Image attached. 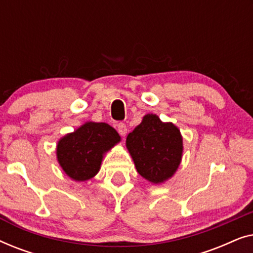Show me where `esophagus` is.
<instances>
[{
	"label": "esophagus",
	"mask_w": 253,
	"mask_h": 253,
	"mask_svg": "<svg viewBox=\"0 0 253 253\" xmlns=\"http://www.w3.org/2000/svg\"><path fill=\"white\" fill-rule=\"evenodd\" d=\"M117 131H119V133H120L121 136H122V137L126 136V131H127L126 123H123V122L117 123Z\"/></svg>",
	"instance_id": "esophagus-1"
}]
</instances>
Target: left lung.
Wrapping results in <instances>:
<instances>
[{
  "label": "left lung",
  "mask_w": 253,
  "mask_h": 253,
  "mask_svg": "<svg viewBox=\"0 0 253 253\" xmlns=\"http://www.w3.org/2000/svg\"><path fill=\"white\" fill-rule=\"evenodd\" d=\"M126 147L139 174L152 183L171 177L182 159V136L172 123H162L153 114L126 137Z\"/></svg>",
  "instance_id": "obj_1"
}]
</instances>
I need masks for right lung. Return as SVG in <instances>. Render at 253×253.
I'll use <instances>...</instances> for the list:
<instances>
[{
    "mask_svg": "<svg viewBox=\"0 0 253 253\" xmlns=\"http://www.w3.org/2000/svg\"><path fill=\"white\" fill-rule=\"evenodd\" d=\"M115 129L106 123L88 122L57 144V160L75 181H86L99 171L102 154L120 141Z\"/></svg>",
    "mask_w": 253,
    "mask_h": 253,
    "instance_id": "add662e5",
    "label": "right lung"
}]
</instances>
